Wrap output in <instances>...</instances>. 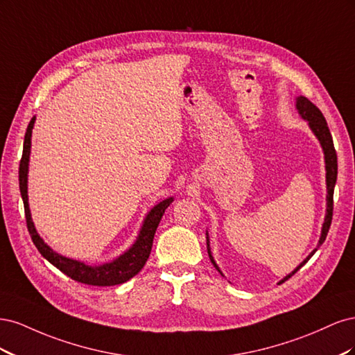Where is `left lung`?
Returning a JSON list of instances; mask_svg holds the SVG:
<instances>
[{"label": "left lung", "mask_w": 355, "mask_h": 355, "mask_svg": "<svg viewBox=\"0 0 355 355\" xmlns=\"http://www.w3.org/2000/svg\"><path fill=\"white\" fill-rule=\"evenodd\" d=\"M296 110H297V114L300 115V118H302V120H305V121H308V125L311 128V132L314 133V136L318 139L321 148H323L324 163H326V188H327L326 201L327 202H326V216H324L323 227H321V235H320V240H318L317 247L306 256V259H304L302 262H300L292 272H290L288 275H286L283 278L280 283H284L295 272H297L300 268H302L311 259V257H313V254L318 250V247L324 243V240L327 237L329 228H330V223H331V216H333V191H335L336 178H338V157H336L335 146H333V139H331V135H330V130H329V127H327L324 115L321 114V111L317 108V106L311 101H308L305 96H299V98H296ZM206 235H207V237H206L207 239V253H209L210 261L214 265V268H216V270L222 274L220 268L218 266L216 262H214L213 256H211L209 232H206Z\"/></svg>", "instance_id": "left-lung-1"}]
</instances>
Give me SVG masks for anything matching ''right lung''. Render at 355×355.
<instances>
[{
	"instance_id": "obj_1",
	"label": "right lung",
	"mask_w": 355,
	"mask_h": 355,
	"mask_svg": "<svg viewBox=\"0 0 355 355\" xmlns=\"http://www.w3.org/2000/svg\"><path fill=\"white\" fill-rule=\"evenodd\" d=\"M34 124H35V116H32V120L29 121L26 133H25L24 154L19 166V188H20V196H22V200H24L25 218H26L28 231L31 234L32 241H34L38 252L44 256L51 265H55L58 270L71 277L75 282L90 284V286H115V284L128 282L142 270L144 265L148 261L149 254H151L157 227L161 218H163L166 209L171 202H173V197H168L163 201H159L157 206H154L148 211L141 227V231H139L136 237V241L130 245V249H127L123 254L115 257V259L111 262L92 266L81 261L71 259V257H67L55 252L47 243H44V240H42L40 237V234L37 232L35 225L32 222L29 202H28V171H29V155H31V137H32V128H34Z\"/></svg>"
}]
</instances>
